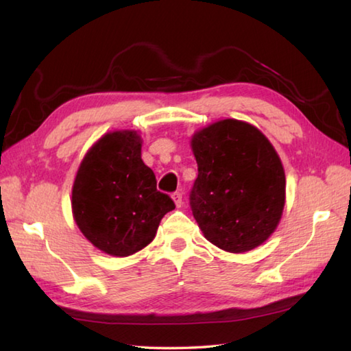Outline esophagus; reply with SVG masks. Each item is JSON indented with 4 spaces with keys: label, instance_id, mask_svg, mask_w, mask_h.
<instances>
[{
    "label": "esophagus",
    "instance_id": "esophagus-1",
    "mask_svg": "<svg viewBox=\"0 0 351 351\" xmlns=\"http://www.w3.org/2000/svg\"><path fill=\"white\" fill-rule=\"evenodd\" d=\"M171 199H173V202L178 208H181V205H182V193L181 191L173 193V195H171Z\"/></svg>",
    "mask_w": 351,
    "mask_h": 351
}]
</instances>
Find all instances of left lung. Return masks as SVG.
Here are the masks:
<instances>
[{
    "mask_svg": "<svg viewBox=\"0 0 351 351\" xmlns=\"http://www.w3.org/2000/svg\"><path fill=\"white\" fill-rule=\"evenodd\" d=\"M197 180L191 211L208 241L230 253L265 243L285 206V170L256 126L223 119L191 136Z\"/></svg>",
    "mask_w": 351,
    "mask_h": 351,
    "instance_id": "8db88e82",
    "label": "left lung"
}]
</instances>
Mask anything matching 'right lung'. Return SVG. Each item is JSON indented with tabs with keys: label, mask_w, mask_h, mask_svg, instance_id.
I'll return each instance as SVG.
<instances>
[{
	"label": "right lung",
	"mask_w": 351,
	"mask_h": 351,
	"mask_svg": "<svg viewBox=\"0 0 351 351\" xmlns=\"http://www.w3.org/2000/svg\"><path fill=\"white\" fill-rule=\"evenodd\" d=\"M140 134L111 131L84 155L72 185V215L96 249L111 256L134 255L151 243L161 219L175 210L156 190L152 169L141 160Z\"/></svg>",
	"instance_id": "right-lung-1"
}]
</instances>
